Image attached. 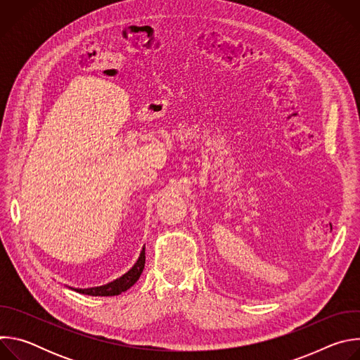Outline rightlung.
<instances>
[{"instance_id":"1","label":"right lung","mask_w":360,"mask_h":360,"mask_svg":"<svg viewBox=\"0 0 360 360\" xmlns=\"http://www.w3.org/2000/svg\"><path fill=\"white\" fill-rule=\"evenodd\" d=\"M145 266V246L141 250V255L138 261L135 262V265L121 278L107 283V285H102V286H96V288H88V289H77V288H71L79 293L84 295H89V296H115L120 295L125 290H128L141 276L142 271Z\"/></svg>"}]
</instances>
